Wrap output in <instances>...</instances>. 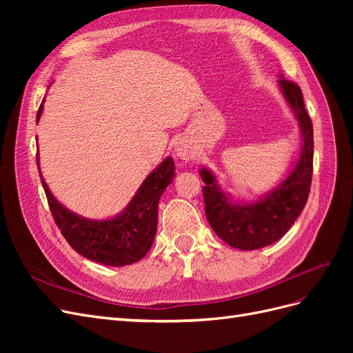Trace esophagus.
Here are the masks:
<instances>
[{"instance_id": "34e87169", "label": "esophagus", "mask_w": 353, "mask_h": 353, "mask_svg": "<svg viewBox=\"0 0 353 353\" xmlns=\"http://www.w3.org/2000/svg\"><path fill=\"white\" fill-rule=\"evenodd\" d=\"M175 153H176L178 157H181L183 160H190V159L194 157L193 147H191V145L187 144V143H179V144L176 145V148H175Z\"/></svg>"}]
</instances>
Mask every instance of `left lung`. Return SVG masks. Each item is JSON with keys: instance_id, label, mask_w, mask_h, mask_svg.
I'll return each instance as SVG.
<instances>
[{"instance_id": "left-lung-1", "label": "left lung", "mask_w": 353, "mask_h": 353, "mask_svg": "<svg viewBox=\"0 0 353 353\" xmlns=\"http://www.w3.org/2000/svg\"><path fill=\"white\" fill-rule=\"evenodd\" d=\"M283 95L294 112L302 132V150L296 166L283 183L254 203L239 205L223 193L216 176L201 168L206 218L212 230L231 248L254 250L280 240L301 215L309 196L314 169V128L297 83L281 78Z\"/></svg>"}]
</instances>
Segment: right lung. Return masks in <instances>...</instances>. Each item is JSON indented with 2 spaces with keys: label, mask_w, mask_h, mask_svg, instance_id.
<instances>
[{
  "label": "right lung",
  "mask_w": 353,
  "mask_h": 353,
  "mask_svg": "<svg viewBox=\"0 0 353 353\" xmlns=\"http://www.w3.org/2000/svg\"><path fill=\"white\" fill-rule=\"evenodd\" d=\"M42 100L37 122L39 121ZM38 153H37V165ZM175 163L172 157L165 159L138 188L131 203L113 219L91 221L74 215L56 200L41 175L48 206L60 232L74 252L83 258L108 266H125L138 262L150 250L157 231V208L165 188L172 183Z\"/></svg>",
  "instance_id": "add662e5"
}]
</instances>
